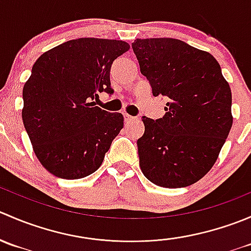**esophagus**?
<instances>
[{
	"instance_id": "esophagus-1",
	"label": "esophagus",
	"mask_w": 251,
	"mask_h": 251,
	"mask_svg": "<svg viewBox=\"0 0 251 251\" xmlns=\"http://www.w3.org/2000/svg\"><path fill=\"white\" fill-rule=\"evenodd\" d=\"M124 116H125V123H132V121L136 120L135 116H131L128 115V114H124Z\"/></svg>"
}]
</instances>
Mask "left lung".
I'll list each match as a JSON object with an SVG mask.
<instances>
[{
  "mask_svg": "<svg viewBox=\"0 0 251 251\" xmlns=\"http://www.w3.org/2000/svg\"><path fill=\"white\" fill-rule=\"evenodd\" d=\"M132 50L154 97L168 100L163 118H142V173L156 186H191L214 166L233 124L228 82L210 53L181 40L137 39Z\"/></svg>",
  "mask_w": 251,
  "mask_h": 251,
  "instance_id": "obj_1",
  "label": "left lung"
}]
</instances>
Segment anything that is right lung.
<instances>
[{
    "label": "right lung",
    "instance_id": "add662e5",
    "mask_svg": "<svg viewBox=\"0 0 251 251\" xmlns=\"http://www.w3.org/2000/svg\"><path fill=\"white\" fill-rule=\"evenodd\" d=\"M130 50L121 40H70L45 52L23 88L24 127L40 163L54 176L93 174L124 127V116L96 107L98 93H113L110 68Z\"/></svg>",
    "mask_w": 251,
    "mask_h": 251
}]
</instances>
